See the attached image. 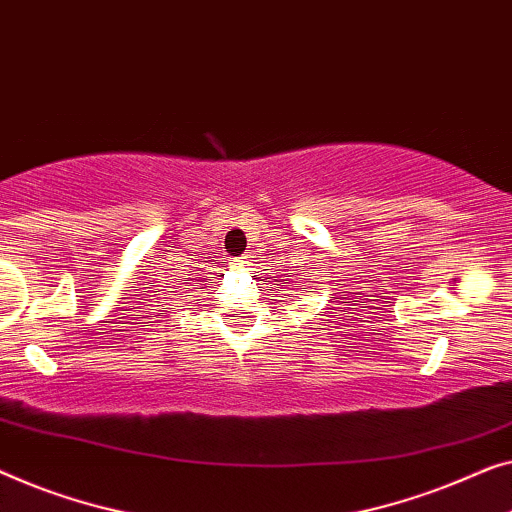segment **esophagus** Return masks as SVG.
I'll return each mask as SVG.
<instances>
[{"label":"esophagus","instance_id":"34e87169","mask_svg":"<svg viewBox=\"0 0 512 512\" xmlns=\"http://www.w3.org/2000/svg\"><path fill=\"white\" fill-rule=\"evenodd\" d=\"M244 263H249V261H235V265H238V268H240V265H244Z\"/></svg>","mask_w":512,"mask_h":512}]
</instances>
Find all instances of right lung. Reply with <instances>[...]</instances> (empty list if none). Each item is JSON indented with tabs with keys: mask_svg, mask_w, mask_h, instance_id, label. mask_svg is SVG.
<instances>
[{
	"mask_svg": "<svg viewBox=\"0 0 512 512\" xmlns=\"http://www.w3.org/2000/svg\"><path fill=\"white\" fill-rule=\"evenodd\" d=\"M198 281H201V279H198ZM184 284H189V286H194V279H191V277H187V279H184Z\"/></svg>",
	"mask_w": 512,
	"mask_h": 512,
	"instance_id": "add662e5",
	"label": "right lung"
}]
</instances>
